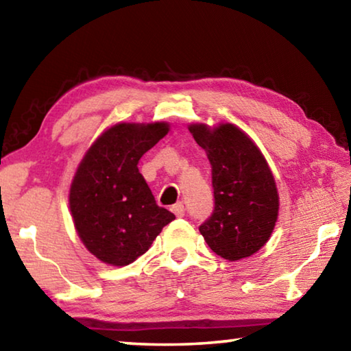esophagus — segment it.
Instances as JSON below:
<instances>
[{
  "label": "esophagus",
  "instance_id": "1",
  "mask_svg": "<svg viewBox=\"0 0 351 351\" xmlns=\"http://www.w3.org/2000/svg\"><path fill=\"white\" fill-rule=\"evenodd\" d=\"M171 212H173L176 217H184V213H186V207H184V203H176L171 206Z\"/></svg>",
  "mask_w": 351,
  "mask_h": 351
}]
</instances>
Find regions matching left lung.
<instances>
[{
	"instance_id": "1",
	"label": "left lung",
	"mask_w": 351,
	"mask_h": 351,
	"mask_svg": "<svg viewBox=\"0 0 351 351\" xmlns=\"http://www.w3.org/2000/svg\"><path fill=\"white\" fill-rule=\"evenodd\" d=\"M212 165L213 210L199 232L213 252L229 261L257 252L274 230L278 195L263 154L232 123L190 125Z\"/></svg>"
}]
</instances>
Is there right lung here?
Wrapping results in <instances>:
<instances>
[{"label": "right lung", "mask_w": 351, "mask_h": 351, "mask_svg": "<svg viewBox=\"0 0 351 351\" xmlns=\"http://www.w3.org/2000/svg\"><path fill=\"white\" fill-rule=\"evenodd\" d=\"M167 133L162 122L117 123L94 142L77 169L69 192L74 226L104 263H133L175 219L156 204L138 169L142 154Z\"/></svg>", "instance_id": "add662e5"}]
</instances>
